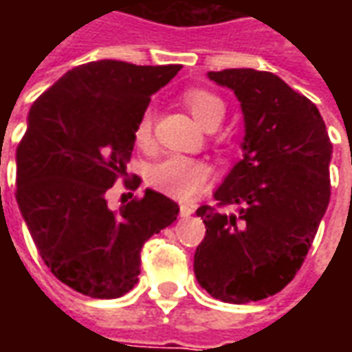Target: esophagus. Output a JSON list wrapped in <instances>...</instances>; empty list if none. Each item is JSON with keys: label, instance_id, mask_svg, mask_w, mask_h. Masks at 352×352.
Returning <instances> with one entry per match:
<instances>
[{"label": "esophagus", "instance_id": "esophagus-1", "mask_svg": "<svg viewBox=\"0 0 352 352\" xmlns=\"http://www.w3.org/2000/svg\"><path fill=\"white\" fill-rule=\"evenodd\" d=\"M192 213H194V206H188V204H181V207H179V214H181L183 219L190 217Z\"/></svg>", "mask_w": 352, "mask_h": 352}]
</instances>
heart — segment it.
Segmentation results:
<instances>
[{
    "label": "heart",
    "mask_w": 352,
    "mask_h": 352,
    "mask_svg": "<svg viewBox=\"0 0 352 352\" xmlns=\"http://www.w3.org/2000/svg\"><path fill=\"white\" fill-rule=\"evenodd\" d=\"M183 100L186 107L190 109L194 118L204 128H209L211 124L222 122V118L226 115L224 101L207 90H198V88L188 90V92H184ZM151 135H153V116L146 111L135 126V139L139 145H148ZM209 179H211V171L206 164L184 158V156H171L168 160L158 164L151 173V183L158 190L168 194L171 198L184 199V201L194 199L199 192H204Z\"/></svg>",
    "instance_id": "heart-1"
}]
</instances>
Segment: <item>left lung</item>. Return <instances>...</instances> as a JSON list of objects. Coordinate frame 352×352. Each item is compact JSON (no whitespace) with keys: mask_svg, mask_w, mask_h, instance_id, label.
I'll return each mask as SVG.
<instances>
[{"mask_svg":"<svg viewBox=\"0 0 352 352\" xmlns=\"http://www.w3.org/2000/svg\"><path fill=\"white\" fill-rule=\"evenodd\" d=\"M241 105L243 158L201 206L206 237L194 254L199 287L226 303L277 294L302 267L330 201L332 143L317 105L285 80L249 67L209 72Z\"/></svg>","mask_w":352,"mask_h":352,"instance_id":"obj_1","label":"left lung"}]
</instances>
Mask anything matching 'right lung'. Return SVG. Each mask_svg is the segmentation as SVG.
Here are the masks:
<instances>
[{"label": "right lung", "instance_id": "1", "mask_svg": "<svg viewBox=\"0 0 352 352\" xmlns=\"http://www.w3.org/2000/svg\"><path fill=\"white\" fill-rule=\"evenodd\" d=\"M181 65L98 60L77 65L34 101L16 148V204L37 251L80 294L111 300L138 285L146 239L179 206L145 188L118 211L105 192L126 177L135 126ZM139 186V177L126 181Z\"/></svg>", "mask_w": 352, "mask_h": 352}]
</instances>
